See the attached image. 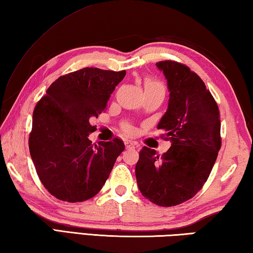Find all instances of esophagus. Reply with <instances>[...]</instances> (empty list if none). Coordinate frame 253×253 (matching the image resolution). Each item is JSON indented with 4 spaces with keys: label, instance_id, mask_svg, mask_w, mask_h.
Returning a JSON list of instances; mask_svg holds the SVG:
<instances>
[{
    "label": "esophagus",
    "instance_id": "1",
    "mask_svg": "<svg viewBox=\"0 0 253 253\" xmlns=\"http://www.w3.org/2000/svg\"><path fill=\"white\" fill-rule=\"evenodd\" d=\"M125 147L127 149H134L135 148V144L131 142V140H125Z\"/></svg>",
    "mask_w": 253,
    "mask_h": 253
}]
</instances>
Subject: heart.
Here are the masks:
<instances>
[{"instance_id": "b5f03b06", "label": "heart", "mask_w": 253, "mask_h": 253, "mask_svg": "<svg viewBox=\"0 0 253 253\" xmlns=\"http://www.w3.org/2000/svg\"><path fill=\"white\" fill-rule=\"evenodd\" d=\"M148 89H154V90H161L163 92H165L164 85L161 83H158L157 80H154L151 78H147L145 80V90H148ZM126 130H129V127H126Z\"/></svg>"}]
</instances>
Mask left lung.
<instances>
[{
    "label": "left lung",
    "instance_id": "obj_1",
    "mask_svg": "<svg viewBox=\"0 0 253 253\" xmlns=\"http://www.w3.org/2000/svg\"><path fill=\"white\" fill-rule=\"evenodd\" d=\"M169 91L157 128L172 146L163 155L143 147L135 174L140 193L160 207H174L202 188L221 148L220 111L203 80L182 63H156Z\"/></svg>",
    "mask_w": 253,
    "mask_h": 253
}]
</instances>
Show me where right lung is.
<instances>
[{
    "label": "right lung",
    "mask_w": 253,
    "mask_h": 253,
    "mask_svg": "<svg viewBox=\"0 0 253 253\" xmlns=\"http://www.w3.org/2000/svg\"><path fill=\"white\" fill-rule=\"evenodd\" d=\"M126 71L84 68L59 77L33 111L30 154L43 186L58 200L84 202L104 186L125 149L123 140L92 144L90 118L106 109Z\"/></svg>",
    "instance_id": "add662e5"
}]
</instances>
